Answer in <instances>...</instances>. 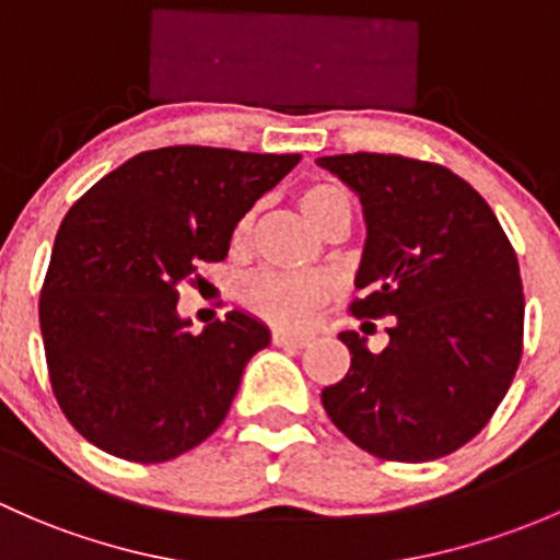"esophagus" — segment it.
I'll list each match as a JSON object with an SVG mask.
<instances>
[{"instance_id": "obj_1", "label": "esophagus", "mask_w": 560, "mask_h": 560, "mask_svg": "<svg viewBox=\"0 0 560 560\" xmlns=\"http://www.w3.org/2000/svg\"><path fill=\"white\" fill-rule=\"evenodd\" d=\"M308 335H300V332H273V343L276 346H295V349H303L308 346Z\"/></svg>"}]
</instances>
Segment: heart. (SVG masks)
Wrapping results in <instances>:
<instances>
[{"label":"heart","mask_w":560,"mask_h":560,"mask_svg":"<svg viewBox=\"0 0 560 560\" xmlns=\"http://www.w3.org/2000/svg\"><path fill=\"white\" fill-rule=\"evenodd\" d=\"M298 206L305 220L322 231L332 214L349 206V198L335 185H311L298 196ZM252 231V217H244L235 228V244H244ZM244 303L279 327H298L311 316V311L325 300V284L314 276L257 273L244 284Z\"/></svg>","instance_id":"obj_1"}]
</instances>
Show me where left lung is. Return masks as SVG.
I'll return each instance as SVG.
<instances>
[{
  "instance_id": "left-lung-1",
  "label": "left lung",
  "mask_w": 560,
  "mask_h": 560,
  "mask_svg": "<svg viewBox=\"0 0 560 560\" xmlns=\"http://www.w3.org/2000/svg\"><path fill=\"white\" fill-rule=\"evenodd\" d=\"M362 201L351 314L394 316L381 354L346 329L351 368L322 392L329 421L388 462H432L475 438L523 351L513 244L472 185L438 163L354 152L319 158Z\"/></svg>"
}]
</instances>
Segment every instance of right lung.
I'll return each instance as SVG.
<instances>
[{
  "instance_id": "obj_1",
  "label": "right lung",
  "mask_w": 560,
  "mask_h": 560,
  "mask_svg": "<svg viewBox=\"0 0 560 560\" xmlns=\"http://www.w3.org/2000/svg\"><path fill=\"white\" fill-rule=\"evenodd\" d=\"M300 155L161 147L98 179L52 244L39 329L50 386L96 448L139 464L203 443L270 329L244 311L190 332L182 281L228 257L241 217Z\"/></svg>"
}]
</instances>
